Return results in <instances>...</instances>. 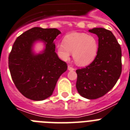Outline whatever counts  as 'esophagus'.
<instances>
[{"instance_id": "esophagus-1", "label": "esophagus", "mask_w": 130, "mask_h": 130, "mask_svg": "<svg viewBox=\"0 0 130 130\" xmlns=\"http://www.w3.org/2000/svg\"><path fill=\"white\" fill-rule=\"evenodd\" d=\"M67 69H68L69 71H74L75 69L73 68V67H72L71 66H70V65H69L68 67H67Z\"/></svg>"}]
</instances>
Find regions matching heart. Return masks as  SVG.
Segmentation results:
<instances>
[{
	"label": "heart",
	"mask_w": 130,
	"mask_h": 130,
	"mask_svg": "<svg viewBox=\"0 0 130 130\" xmlns=\"http://www.w3.org/2000/svg\"><path fill=\"white\" fill-rule=\"evenodd\" d=\"M57 53L64 61H67L73 53L75 63L79 66H87L95 59L98 43L95 38L84 32H71L64 38V43L57 45Z\"/></svg>",
	"instance_id": "obj_1"
}]
</instances>
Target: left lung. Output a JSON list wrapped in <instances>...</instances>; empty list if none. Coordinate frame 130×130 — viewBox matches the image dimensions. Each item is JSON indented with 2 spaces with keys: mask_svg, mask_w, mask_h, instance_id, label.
Here are the masks:
<instances>
[{
  "mask_svg": "<svg viewBox=\"0 0 130 130\" xmlns=\"http://www.w3.org/2000/svg\"><path fill=\"white\" fill-rule=\"evenodd\" d=\"M89 32L98 37V52L94 61L85 68L76 70V88L88 100L101 98L112 89L122 73V50L110 30L93 28Z\"/></svg>",
  "mask_w": 130,
  "mask_h": 130,
  "instance_id": "left-lung-1",
  "label": "left lung"
}]
</instances>
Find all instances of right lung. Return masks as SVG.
<instances>
[{
  "mask_svg": "<svg viewBox=\"0 0 130 130\" xmlns=\"http://www.w3.org/2000/svg\"><path fill=\"white\" fill-rule=\"evenodd\" d=\"M61 32L57 28L34 27L25 31L14 43L8 57V67L14 85L28 99L42 101L53 94L67 64L58 57L54 40ZM44 48L34 51L36 43Z\"/></svg>",
  "mask_w": 130,
  "mask_h": 130,
  "instance_id": "right-lung-1",
  "label": "right lung"
}]
</instances>
